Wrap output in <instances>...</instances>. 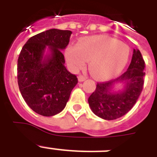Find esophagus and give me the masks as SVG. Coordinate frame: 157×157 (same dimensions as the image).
<instances>
[{"label": "esophagus", "mask_w": 157, "mask_h": 157, "mask_svg": "<svg viewBox=\"0 0 157 157\" xmlns=\"http://www.w3.org/2000/svg\"><path fill=\"white\" fill-rule=\"evenodd\" d=\"M85 80H86V77L82 76V75H80V76L78 77V80L80 81V82H83V81H84Z\"/></svg>", "instance_id": "34e87169"}]
</instances>
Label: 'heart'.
Listing matches in <instances>:
<instances>
[{"label":"heart","mask_w":157,"mask_h":157,"mask_svg":"<svg viewBox=\"0 0 157 157\" xmlns=\"http://www.w3.org/2000/svg\"><path fill=\"white\" fill-rule=\"evenodd\" d=\"M129 56V46L108 35L84 38L77 46H69L65 52L68 63L74 70L84 67L90 59L91 73L101 80L118 74L126 66Z\"/></svg>","instance_id":"b5f03b06"}]
</instances>
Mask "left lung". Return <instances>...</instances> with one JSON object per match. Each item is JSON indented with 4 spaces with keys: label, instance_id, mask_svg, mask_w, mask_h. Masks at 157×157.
I'll return each mask as SVG.
<instances>
[{
    "label": "left lung",
    "instance_id": "left-lung-1",
    "mask_svg": "<svg viewBox=\"0 0 157 157\" xmlns=\"http://www.w3.org/2000/svg\"><path fill=\"white\" fill-rule=\"evenodd\" d=\"M144 62L140 50L133 49L131 62L127 70L114 80L97 83L95 92L88 98L92 112L105 120H114L131 110L141 95L144 85ZM124 84L122 91L113 90L114 84Z\"/></svg>",
    "mask_w": 157,
    "mask_h": 157
}]
</instances>
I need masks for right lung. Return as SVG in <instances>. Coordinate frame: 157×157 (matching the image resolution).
Listing matches in <instances>:
<instances>
[{
  "mask_svg": "<svg viewBox=\"0 0 157 157\" xmlns=\"http://www.w3.org/2000/svg\"><path fill=\"white\" fill-rule=\"evenodd\" d=\"M72 31L50 29L30 38L22 48L17 63L20 93L37 114L50 117L65 108L78 80L65 66L62 50ZM50 54L44 55L45 49Z\"/></svg>",
  "mask_w": 157,
  "mask_h": 157,
  "instance_id": "obj_1",
  "label": "right lung"
}]
</instances>
